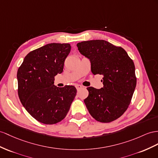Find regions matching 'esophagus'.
Returning <instances> with one entry per match:
<instances>
[{
    "instance_id": "1",
    "label": "esophagus",
    "mask_w": 158,
    "mask_h": 158,
    "mask_svg": "<svg viewBox=\"0 0 158 158\" xmlns=\"http://www.w3.org/2000/svg\"><path fill=\"white\" fill-rule=\"evenodd\" d=\"M75 87H76V89H77V90H79V89H81V88H83V86L81 85H76Z\"/></svg>"
}]
</instances>
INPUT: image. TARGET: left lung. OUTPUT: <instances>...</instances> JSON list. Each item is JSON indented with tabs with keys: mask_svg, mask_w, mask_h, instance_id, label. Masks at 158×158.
I'll list each match as a JSON object with an SVG mask.
<instances>
[{
	"mask_svg": "<svg viewBox=\"0 0 158 158\" xmlns=\"http://www.w3.org/2000/svg\"><path fill=\"white\" fill-rule=\"evenodd\" d=\"M78 50L91 62L93 74L102 75L103 87H87L84 102L95 120L109 123L127 110L136 86L135 65L123 48L104 40L77 44Z\"/></svg>",
	"mask_w": 158,
	"mask_h": 158,
	"instance_id": "8db88e82",
	"label": "left lung"
}]
</instances>
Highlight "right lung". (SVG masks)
Returning <instances> with one entry per match:
<instances>
[{"label": "right lung", "mask_w": 158, "mask_h": 158, "mask_svg": "<svg viewBox=\"0 0 158 158\" xmlns=\"http://www.w3.org/2000/svg\"><path fill=\"white\" fill-rule=\"evenodd\" d=\"M69 43H49L28 53L17 71L18 94L29 114L44 124L62 121L69 111L77 89L58 87L55 76L63 71L71 51Z\"/></svg>", "instance_id": "add662e5"}]
</instances>
